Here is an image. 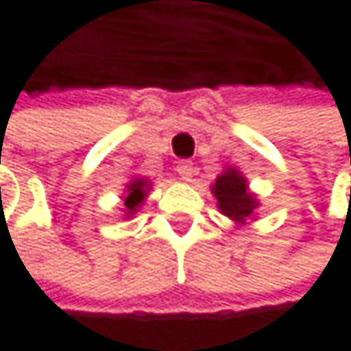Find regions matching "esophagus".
Here are the masks:
<instances>
[{"label":"esophagus","mask_w":351,"mask_h":351,"mask_svg":"<svg viewBox=\"0 0 351 351\" xmlns=\"http://www.w3.org/2000/svg\"><path fill=\"white\" fill-rule=\"evenodd\" d=\"M176 171L180 173V178L184 182H190V178L194 176V165H192V161H180L178 167H176Z\"/></svg>","instance_id":"obj_1"}]
</instances>
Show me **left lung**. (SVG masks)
<instances>
[{"instance_id": "left-lung-1", "label": "left lung", "mask_w": 351, "mask_h": 351, "mask_svg": "<svg viewBox=\"0 0 351 351\" xmlns=\"http://www.w3.org/2000/svg\"><path fill=\"white\" fill-rule=\"evenodd\" d=\"M213 194L217 198V206L226 217L234 219L236 223H244L250 219L258 206L256 196L248 190L246 178L234 169L228 167L221 176H219L213 184Z\"/></svg>"}]
</instances>
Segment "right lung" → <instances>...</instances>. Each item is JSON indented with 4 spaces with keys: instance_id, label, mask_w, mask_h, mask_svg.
Returning <instances> with one entry per match:
<instances>
[{
    "instance_id": "right-lung-1",
    "label": "right lung",
    "mask_w": 351,
    "mask_h": 351,
    "mask_svg": "<svg viewBox=\"0 0 351 351\" xmlns=\"http://www.w3.org/2000/svg\"><path fill=\"white\" fill-rule=\"evenodd\" d=\"M149 188H151V184H149L145 178H134L132 182H130V184L125 186V196H123V210H125V217H132V215L141 208V204H143V200H145Z\"/></svg>"
}]
</instances>
